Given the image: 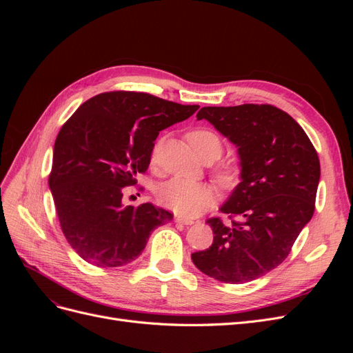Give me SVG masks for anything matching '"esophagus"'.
I'll list each match as a JSON object with an SVG mask.
<instances>
[{"label": "esophagus", "instance_id": "esophagus-1", "mask_svg": "<svg viewBox=\"0 0 353 353\" xmlns=\"http://www.w3.org/2000/svg\"><path fill=\"white\" fill-rule=\"evenodd\" d=\"M175 222H178V223H184V225H193L194 223V219H191V218H185V216H175Z\"/></svg>", "mask_w": 353, "mask_h": 353}]
</instances>
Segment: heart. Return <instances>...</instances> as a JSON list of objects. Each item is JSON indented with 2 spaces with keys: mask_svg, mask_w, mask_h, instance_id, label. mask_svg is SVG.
I'll return each mask as SVG.
<instances>
[{
  "mask_svg": "<svg viewBox=\"0 0 353 353\" xmlns=\"http://www.w3.org/2000/svg\"><path fill=\"white\" fill-rule=\"evenodd\" d=\"M188 143L200 159L210 157L215 160L222 153L221 138L210 130H196L188 134ZM222 184H230L234 174L228 169H223L218 174ZM215 193L213 190L201 183H191L181 178H174L162 184L157 190V200L162 206L174 210L183 216H196L206 208H209Z\"/></svg>",
  "mask_w": 353,
  "mask_h": 353,
  "instance_id": "1",
  "label": "heart"
}]
</instances>
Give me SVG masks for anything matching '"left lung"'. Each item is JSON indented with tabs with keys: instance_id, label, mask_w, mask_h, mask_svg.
I'll return each instance as SVG.
<instances>
[{
	"instance_id": "obj_1",
	"label": "left lung",
	"mask_w": 353,
	"mask_h": 353,
	"mask_svg": "<svg viewBox=\"0 0 353 353\" xmlns=\"http://www.w3.org/2000/svg\"><path fill=\"white\" fill-rule=\"evenodd\" d=\"M201 119L237 147L240 183L219 210L239 221L209 219L213 243L191 259L218 281L249 283L276 268L311 221L319 159L302 126L274 105L201 108Z\"/></svg>"
}]
</instances>
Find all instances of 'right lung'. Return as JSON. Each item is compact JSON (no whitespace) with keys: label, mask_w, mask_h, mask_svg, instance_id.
<instances>
[{"label":"right lung","mask_w":353,"mask_h":353,"mask_svg":"<svg viewBox=\"0 0 353 353\" xmlns=\"http://www.w3.org/2000/svg\"><path fill=\"white\" fill-rule=\"evenodd\" d=\"M199 105L145 92H103L61 126L52 152L50 190L66 240L83 261L114 268L135 261L170 212L143 203L125 206L123 190L150 165L154 140Z\"/></svg>","instance_id":"1"}]
</instances>
